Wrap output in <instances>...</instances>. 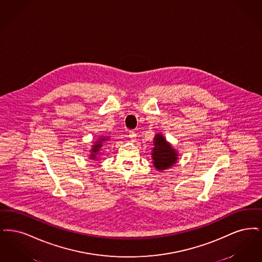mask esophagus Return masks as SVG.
Listing matches in <instances>:
<instances>
[{"mask_svg": "<svg viewBox=\"0 0 262 262\" xmlns=\"http://www.w3.org/2000/svg\"><path fill=\"white\" fill-rule=\"evenodd\" d=\"M129 137H130L132 142H135V140H136V133H135V131H130L129 132Z\"/></svg>", "mask_w": 262, "mask_h": 262, "instance_id": "esophagus-1", "label": "esophagus"}]
</instances>
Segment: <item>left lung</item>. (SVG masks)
Here are the masks:
<instances>
[{
  "mask_svg": "<svg viewBox=\"0 0 262 262\" xmlns=\"http://www.w3.org/2000/svg\"><path fill=\"white\" fill-rule=\"evenodd\" d=\"M152 164L157 170L164 171L171 168L178 160V150L166 140L161 133L154 138V147L151 148Z\"/></svg>",
  "mask_w": 262,
  "mask_h": 262,
  "instance_id": "1",
  "label": "left lung"
}]
</instances>
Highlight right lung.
Returning <instances> with one entry per match:
<instances>
[{
  "instance_id": "1",
  "label": "right lung",
  "mask_w": 262,
  "mask_h": 262,
  "mask_svg": "<svg viewBox=\"0 0 262 262\" xmlns=\"http://www.w3.org/2000/svg\"><path fill=\"white\" fill-rule=\"evenodd\" d=\"M108 140H110V136H101L97 141L93 143L90 149V155H88L89 160H98L100 159L98 156H100L102 152V148L103 147L104 142Z\"/></svg>"
}]
</instances>
